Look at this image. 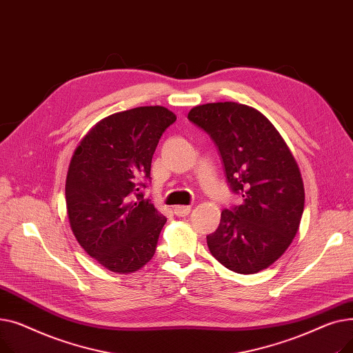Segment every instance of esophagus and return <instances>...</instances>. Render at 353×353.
I'll use <instances>...</instances> for the list:
<instances>
[{"instance_id":"1","label":"esophagus","mask_w":353,"mask_h":353,"mask_svg":"<svg viewBox=\"0 0 353 353\" xmlns=\"http://www.w3.org/2000/svg\"><path fill=\"white\" fill-rule=\"evenodd\" d=\"M190 212H192V208H190V206H176V208H174V214L179 216V217L188 216Z\"/></svg>"}]
</instances>
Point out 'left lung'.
Returning a JSON list of instances; mask_svg holds the SVG:
<instances>
[{
    "label": "left lung",
    "instance_id": "left-lung-1",
    "mask_svg": "<svg viewBox=\"0 0 353 353\" xmlns=\"http://www.w3.org/2000/svg\"><path fill=\"white\" fill-rule=\"evenodd\" d=\"M188 119L216 143L230 189L242 205L221 212L208 236L219 263L242 274L257 273L279 259L299 230L303 180L288 144L253 107L233 101L196 105Z\"/></svg>",
    "mask_w": 353,
    "mask_h": 353
}]
</instances>
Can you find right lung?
Here are the masks:
<instances>
[{
  "label": "right lung",
  "mask_w": 353,
  "mask_h": 353,
  "mask_svg": "<svg viewBox=\"0 0 353 353\" xmlns=\"http://www.w3.org/2000/svg\"><path fill=\"white\" fill-rule=\"evenodd\" d=\"M176 114L161 105L120 111L100 120L74 152L65 180L71 230L105 269L133 273L154 256L167 219L143 199L141 177Z\"/></svg>",
  "instance_id": "add662e5"
}]
</instances>
